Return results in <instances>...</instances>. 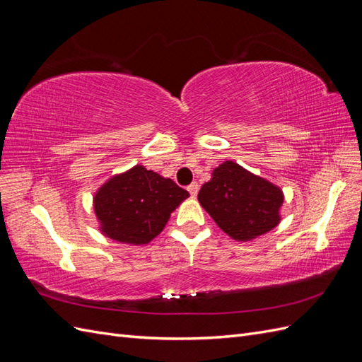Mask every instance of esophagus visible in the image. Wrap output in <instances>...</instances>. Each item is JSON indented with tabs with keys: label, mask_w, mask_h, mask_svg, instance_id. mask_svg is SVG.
<instances>
[{
	"label": "esophagus",
	"mask_w": 362,
	"mask_h": 362,
	"mask_svg": "<svg viewBox=\"0 0 362 362\" xmlns=\"http://www.w3.org/2000/svg\"><path fill=\"white\" fill-rule=\"evenodd\" d=\"M187 190L190 192V194H192L193 198H194V196L198 194V192H199V185H198V182H192V184L189 185V187H187Z\"/></svg>",
	"instance_id": "esophagus-1"
}]
</instances>
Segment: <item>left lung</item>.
Wrapping results in <instances>:
<instances>
[{
    "label": "left lung",
    "mask_w": 362,
    "mask_h": 362,
    "mask_svg": "<svg viewBox=\"0 0 362 362\" xmlns=\"http://www.w3.org/2000/svg\"><path fill=\"white\" fill-rule=\"evenodd\" d=\"M204 210L237 242H250L281 222L282 190L228 160L217 166L198 194Z\"/></svg>",
    "instance_id": "1"
}]
</instances>
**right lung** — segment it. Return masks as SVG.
I'll use <instances>...</instances> for the list:
<instances>
[{
	"mask_svg": "<svg viewBox=\"0 0 362 362\" xmlns=\"http://www.w3.org/2000/svg\"><path fill=\"white\" fill-rule=\"evenodd\" d=\"M189 196L170 178L136 164L96 190L93 210L101 234L119 243L141 246L163 231L170 214Z\"/></svg>",
	"mask_w": 362,
	"mask_h": 362,
	"instance_id": "1",
	"label": "right lung"
}]
</instances>
